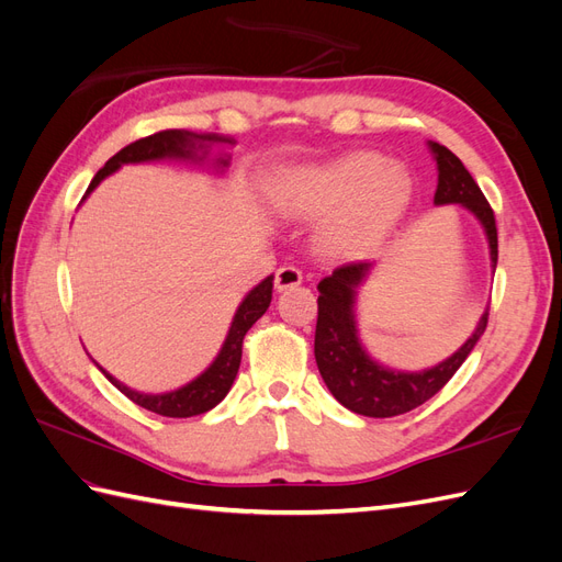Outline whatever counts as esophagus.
<instances>
[{
    "label": "esophagus",
    "instance_id": "1",
    "mask_svg": "<svg viewBox=\"0 0 562 562\" xmlns=\"http://www.w3.org/2000/svg\"><path fill=\"white\" fill-rule=\"evenodd\" d=\"M300 283H302V271L297 267H293V265H283L277 271V277H274L277 291H288V288H295Z\"/></svg>",
    "mask_w": 562,
    "mask_h": 562
}]
</instances>
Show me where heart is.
Listing matches in <instances>:
<instances>
[{
  "mask_svg": "<svg viewBox=\"0 0 562 562\" xmlns=\"http://www.w3.org/2000/svg\"><path fill=\"white\" fill-rule=\"evenodd\" d=\"M413 182L405 168L389 164L378 151H351L339 159L300 168L279 187V209L312 217L345 206L323 232V246L353 255L380 239L405 211Z\"/></svg>",
  "mask_w": 562,
  "mask_h": 562,
  "instance_id": "obj_1",
  "label": "heart"
}]
</instances>
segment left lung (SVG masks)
<instances>
[{
  "mask_svg": "<svg viewBox=\"0 0 562 562\" xmlns=\"http://www.w3.org/2000/svg\"><path fill=\"white\" fill-rule=\"evenodd\" d=\"M438 164V187L434 203H462L481 220L490 241L492 267H497V225L481 187L452 151L438 143H429ZM370 262H349L337 267L318 283V318L314 335V356L323 382L330 394L356 415L396 417L427 403L443 389L487 328L490 310L481 316L479 328L459 347L448 361L422 372H396L375 363L363 351L356 335L353 302Z\"/></svg>",
  "mask_w": 562,
  "mask_h": 562,
  "instance_id": "obj_1",
  "label": "left lung"
}]
</instances>
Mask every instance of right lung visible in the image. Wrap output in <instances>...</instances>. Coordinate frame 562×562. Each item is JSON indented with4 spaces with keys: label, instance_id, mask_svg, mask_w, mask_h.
Listing matches in <instances>:
<instances>
[{
    "label": "right lung",
    "instance_id": "1",
    "mask_svg": "<svg viewBox=\"0 0 562 562\" xmlns=\"http://www.w3.org/2000/svg\"><path fill=\"white\" fill-rule=\"evenodd\" d=\"M206 140H220V143H232L227 138H217V135H196L190 131H178V128H168L159 131L155 135H147V138L135 140L126 145L124 149H119L116 155L100 168L95 178L89 184V192H93L98 182L114 173L122 164H140V161H155V159H201L196 157V151L203 147ZM220 166H227L229 159H217ZM83 194V196H87ZM274 277H267L262 283H258L252 291L246 295V300L239 304V310L234 314L232 328L227 333V339L223 349H220L217 359L211 363L206 372H201L196 380L190 384H184L176 391H168V394H140V391H133L124 386L122 382H116L110 372H105V378L122 391L126 398H131L135 405L145 407L149 413H157L164 417H194L201 413H209L211 407H215L220 401L227 396V391L234 384L236 372H239L241 366V347H244V337L252 328V323L258 321L271 302V288H274Z\"/></svg>",
    "mask_w": 562,
    "mask_h": 562
}]
</instances>
